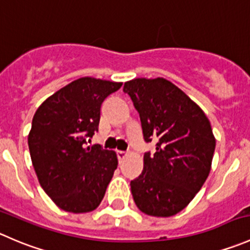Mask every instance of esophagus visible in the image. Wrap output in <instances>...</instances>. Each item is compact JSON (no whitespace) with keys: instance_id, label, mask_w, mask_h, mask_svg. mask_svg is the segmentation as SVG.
<instances>
[{"instance_id":"1","label":"esophagus","mask_w":250,"mask_h":250,"mask_svg":"<svg viewBox=\"0 0 250 250\" xmlns=\"http://www.w3.org/2000/svg\"><path fill=\"white\" fill-rule=\"evenodd\" d=\"M117 155H118V159H119V162H122V160H124L125 158L127 157V152H124V150H118Z\"/></svg>"}]
</instances>
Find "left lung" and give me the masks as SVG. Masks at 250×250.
<instances>
[{"mask_svg": "<svg viewBox=\"0 0 250 250\" xmlns=\"http://www.w3.org/2000/svg\"><path fill=\"white\" fill-rule=\"evenodd\" d=\"M140 114L146 142L143 170L130 184L137 208L167 217L188 206L211 167L215 137L203 110L177 86L163 78L133 79L124 85Z\"/></svg>", "mask_w": 250, "mask_h": 250, "instance_id": "obj_1", "label": "left lung"}]
</instances>
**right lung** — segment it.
<instances>
[{"mask_svg": "<svg viewBox=\"0 0 250 250\" xmlns=\"http://www.w3.org/2000/svg\"><path fill=\"white\" fill-rule=\"evenodd\" d=\"M122 83L81 78L47 98L28 137L31 162L47 196L69 212L97 208L118 167L115 152L87 147L98 131L101 105Z\"/></svg>", "mask_w": 250, "mask_h": 250, "instance_id": "1", "label": "right lung"}]
</instances>
